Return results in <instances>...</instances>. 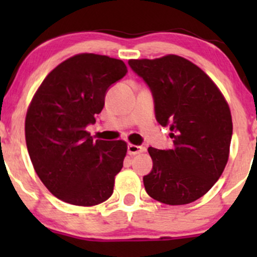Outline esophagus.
<instances>
[{"instance_id": "esophagus-1", "label": "esophagus", "mask_w": 257, "mask_h": 257, "mask_svg": "<svg viewBox=\"0 0 257 257\" xmlns=\"http://www.w3.org/2000/svg\"><path fill=\"white\" fill-rule=\"evenodd\" d=\"M144 151H145V147H143V146L132 145V144H129V145H128V153L131 156L139 155V153H141V152H144Z\"/></svg>"}]
</instances>
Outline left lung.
<instances>
[{"mask_svg":"<svg viewBox=\"0 0 257 257\" xmlns=\"http://www.w3.org/2000/svg\"><path fill=\"white\" fill-rule=\"evenodd\" d=\"M133 71L152 91L156 118L170 126L173 147H149L153 168L144 176L150 197L169 205L199 199L225 169L232 139L229 106L197 65L175 54L131 59Z\"/></svg>","mask_w":257,"mask_h":257,"instance_id":"left-lung-1","label":"left lung"}]
</instances>
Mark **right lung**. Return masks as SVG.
I'll return each instance as SVG.
<instances>
[{
	"label": "right lung",
	"instance_id": "right-lung-1",
	"mask_svg": "<svg viewBox=\"0 0 257 257\" xmlns=\"http://www.w3.org/2000/svg\"><path fill=\"white\" fill-rule=\"evenodd\" d=\"M119 59L82 53L59 64L35 93L25 118L29 156L53 196L93 206L113 193L126 143L93 141L85 131L101 112L107 88L125 75Z\"/></svg>",
	"mask_w": 257,
	"mask_h": 257
}]
</instances>
